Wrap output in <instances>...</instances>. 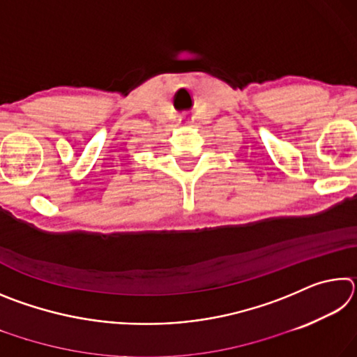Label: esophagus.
Returning a JSON list of instances; mask_svg holds the SVG:
<instances>
[{"label":"esophagus","mask_w":357,"mask_h":357,"mask_svg":"<svg viewBox=\"0 0 357 357\" xmlns=\"http://www.w3.org/2000/svg\"><path fill=\"white\" fill-rule=\"evenodd\" d=\"M183 123H184L185 126H192V119H189V118H184V119H183Z\"/></svg>","instance_id":"esophagus-1"}]
</instances>
